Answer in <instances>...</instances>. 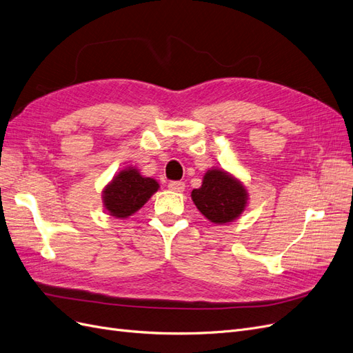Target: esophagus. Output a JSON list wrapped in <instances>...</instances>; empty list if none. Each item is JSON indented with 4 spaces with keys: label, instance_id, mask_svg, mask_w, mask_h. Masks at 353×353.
<instances>
[{
    "label": "esophagus",
    "instance_id": "1",
    "mask_svg": "<svg viewBox=\"0 0 353 353\" xmlns=\"http://www.w3.org/2000/svg\"><path fill=\"white\" fill-rule=\"evenodd\" d=\"M168 189L173 190V192H183L185 190V183H183V181H179V180L170 181Z\"/></svg>",
    "mask_w": 353,
    "mask_h": 353
}]
</instances>
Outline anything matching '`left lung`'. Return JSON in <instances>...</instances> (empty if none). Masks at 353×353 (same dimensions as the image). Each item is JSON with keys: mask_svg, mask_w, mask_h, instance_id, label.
<instances>
[{"mask_svg": "<svg viewBox=\"0 0 353 353\" xmlns=\"http://www.w3.org/2000/svg\"><path fill=\"white\" fill-rule=\"evenodd\" d=\"M192 199L205 217L215 223H229L246 207V190L241 181L221 170H210L203 176L202 186L192 190Z\"/></svg>", "mask_w": 353, "mask_h": 353, "instance_id": "obj_1", "label": "left lung"}]
</instances>
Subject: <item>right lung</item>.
I'll return each mask as SVG.
<instances>
[{
    "label": "right lung",
    "instance_id": "right-lung-1",
    "mask_svg": "<svg viewBox=\"0 0 353 353\" xmlns=\"http://www.w3.org/2000/svg\"><path fill=\"white\" fill-rule=\"evenodd\" d=\"M158 190L154 179L142 177L136 168L123 170L104 190V205L114 217L124 219L142 208Z\"/></svg>",
    "mask_w": 353,
    "mask_h": 353
}]
</instances>
